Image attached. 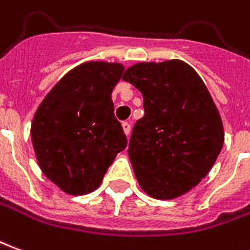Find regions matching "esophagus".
Here are the masks:
<instances>
[{
	"label": "esophagus",
	"mask_w": 250,
	"mask_h": 250,
	"mask_svg": "<svg viewBox=\"0 0 250 250\" xmlns=\"http://www.w3.org/2000/svg\"><path fill=\"white\" fill-rule=\"evenodd\" d=\"M123 130H125V135H130V131H131V123L130 122H123Z\"/></svg>",
	"instance_id": "obj_1"
}]
</instances>
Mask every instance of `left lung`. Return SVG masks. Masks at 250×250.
I'll return each mask as SVG.
<instances>
[{
    "mask_svg": "<svg viewBox=\"0 0 250 250\" xmlns=\"http://www.w3.org/2000/svg\"><path fill=\"white\" fill-rule=\"evenodd\" d=\"M123 80L143 96L145 116L128 145L138 183L151 198H179L207 176L222 150V119L210 92L179 59L134 64Z\"/></svg>",
    "mask_w": 250,
    "mask_h": 250,
    "instance_id": "left-lung-1",
    "label": "left lung"
}]
</instances>
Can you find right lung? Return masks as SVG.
<instances>
[{"label": "right lung", "mask_w": 250, "mask_h": 250, "mask_svg": "<svg viewBox=\"0 0 250 250\" xmlns=\"http://www.w3.org/2000/svg\"><path fill=\"white\" fill-rule=\"evenodd\" d=\"M123 64L85 62L64 74L35 112L31 137L42 172L69 195L101 184L127 137L113 115Z\"/></svg>", "instance_id": "add662e5"}]
</instances>
